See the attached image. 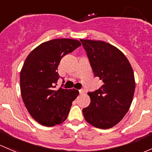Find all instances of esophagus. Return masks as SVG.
Masks as SVG:
<instances>
[{
    "mask_svg": "<svg viewBox=\"0 0 152 152\" xmlns=\"http://www.w3.org/2000/svg\"><path fill=\"white\" fill-rule=\"evenodd\" d=\"M79 93L80 94H84V90L83 89H79Z\"/></svg>",
    "mask_w": 152,
    "mask_h": 152,
    "instance_id": "obj_1",
    "label": "esophagus"
}]
</instances>
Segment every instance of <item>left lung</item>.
<instances>
[{
  "mask_svg": "<svg viewBox=\"0 0 152 152\" xmlns=\"http://www.w3.org/2000/svg\"><path fill=\"white\" fill-rule=\"evenodd\" d=\"M95 77L103 84L89 92V106L82 109L86 121L94 127L108 129L123 119L135 92L134 73L125 55L117 48L101 41L80 40Z\"/></svg>",
  "mask_w": 152,
  "mask_h": 152,
  "instance_id": "8db88e82",
  "label": "left lung"
}]
</instances>
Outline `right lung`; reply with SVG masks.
Instances as JSON below:
<instances>
[{"mask_svg":"<svg viewBox=\"0 0 152 152\" xmlns=\"http://www.w3.org/2000/svg\"><path fill=\"white\" fill-rule=\"evenodd\" d=\"M81 45L77 40L53 39L40 44L27 57L20 72L21 95L28 112L39 124L52 127L68 117L79 92L62 87L56 90L60 78L57 70L64 56Z\"/></svg>","mask_w":152,"mask_h":152,"instance_id":"add662e5","label":"right lung"}]
</instances>
